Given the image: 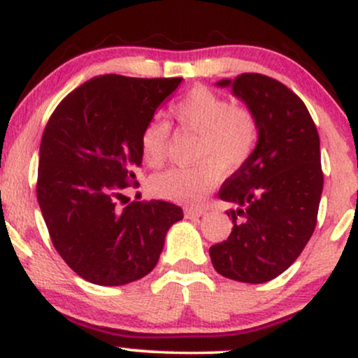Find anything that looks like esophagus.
<instances>
[{
    "label": "esophagus",
    "instance_id": "esophagus-1",
    "mask_svg": "<svg viewBox=\"0 0 358 358\" xmlns=\"http://www.w3.org/2000/svg\"><path fill=\"white\" fill-rule=\"evenodd\" d=\"M203 213H205V208H193V207L185 208V217H187V219H192V217H200V215H203Z\"/></svg>",
    "mask_w": 358,
    "mask_h": 358
}]
</instances>
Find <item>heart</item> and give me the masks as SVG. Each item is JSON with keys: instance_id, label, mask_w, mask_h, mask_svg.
<instances>
[{"instance_id": "heart-1", "label": "heart", "mask_w": 358, "mask_h": 358, "mask_svg": "<svg viewBox=\"0 0 358 358\" xmlns=\"http://www.w3.org/2000/svg\"><path fill=\"white\" fill-rule=\"evenodd\" d=\"M175 126L183 133L199 136L192 168H171L155 175L150 192L158 199L176 203H196L219 183L220 170H241L256 150L259 124L245 106L232 104L215 90L195 85L170 108ZM170 127L162 121H150L139 138L143 162L158 168L166 162Z\"/></svg>"}]
</instances>
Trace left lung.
<instances>
[{"mask_svg":"<svg viewBox=\"0 0 358 358\" xmlns=\"http://www.w3.org/2000/svg\"><path fill=\"white\" fill-rule=\"evenodd\" d=\"M231 85L252 110L259 139L249 162L222 185L234 229L210 248L213 268L234 281H271L293 264L313 236L323 190L320 136L305 102L282 82L241 73Z\"/></svg>","mask_w":358,"mask_h":358,"instance_id":"left-lung-1","label":"left lung"}]
</instances>
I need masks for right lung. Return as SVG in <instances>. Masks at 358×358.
<instances>
[{
  "label": "right lung",
  "instance_id": "right-lung-1",
  "mask_svg": "<svg viewBox=\"0 0 358 358\" xmlns=\"http://www.w3.org/2000/svg\"><path fill=\"white\" fill-rule=\"evenodd\" d=\"M182 77H94L65 96L45 126L36 199L53 248L73 273L99 286H121L151 273L178 205L124 199L138 187L139 138Z\"/></svg>",
  "mask_w": 358,
  "mask_h": 358
}]
</instances>
